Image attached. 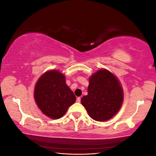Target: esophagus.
Returning a JSON list of instances; mask_svg holds the SVG:
<instances>
[{"instance_id":"obj_1","label":"esophagus","mask_w":156,"mask_h":156,"mask_svg":"<svg viewBox=\"0 0 156 156\" xmlns=\"http://www.w3.org/2000/svg\"><path fill=\"white\" fill-rule=\"evenodd\" d=\"M77 102H79V103L81 102V98H80V97H78V98H77Z\"/></svg>"}]
</instances>
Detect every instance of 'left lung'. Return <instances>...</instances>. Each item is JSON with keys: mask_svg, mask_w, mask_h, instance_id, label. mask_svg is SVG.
I'll list each match as a JSON object with an SVG mask.
<instances>
[{"mask_svg": "<svg viewBox=\"0 0 156 156\" xmlns=\"http://www.w3.org/2000/svg\"><path fill=\"white\" fill-rule=\"evenodd\" d=\"M124 100V92L115 75L101 69L89 78L88 95L81 102L89 116L99 122L111 119L119 112Z\"/></svg>", "mask_w": 156, "mask_h": 156, "instance_id": "1", "label": "left lung"}]
</instances>
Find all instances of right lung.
I'll use <instances>...</instances> for the list:
<instances>
[{"label": "right lung", "mask_w": 156, "mask_h": 156, "mask_svg": "<svg viewBox=\"0 0 156 156\" xmlns=\"http://www.w3.org/2000/svg\"><path fill=\"white\" fill-rule=\"evenodd\" d=\"M34 100L43 114L51 119H58L76 101L73 92L66 84L65 75L58 70L46 72L37 80Z\"/></svg>", "instance_id": "add662e5"}]
</instances>
